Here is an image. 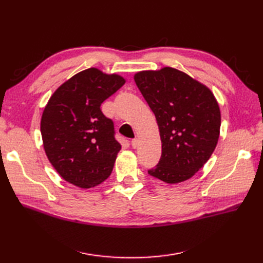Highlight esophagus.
<instances>
[{
	"instance_id": "esophagus-1",
	"label": "esophagus",
	"mask_w": 263,
	"mask_h": 263,
	"mask_svg": "<svg viewBox=\"0 0 263 263\" xmlns=\"http://www.w3.org/2000/svg\"><path fill=\"white\" fill-rule=\"evenodd\" d=\"M132 146H133V148H137L138 147V139L137 138L132 139Z\"/></svg>"
}]
</instances>
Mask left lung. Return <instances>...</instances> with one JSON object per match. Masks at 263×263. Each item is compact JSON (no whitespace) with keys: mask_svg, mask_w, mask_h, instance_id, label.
Instances as JSON below:
<instances>
[{"mask_svg":"<svg viewBox=\"0 0 263 263\" xmlns=\"http://www.w3.org/2000/svg\"><path fill=\"white\" fill-rule=\"evenodd\" d=\"M153 110L162 144L161 158L148 173L166 183L192 178L217 145L220 110L209 87L177 69L135 74Z\"/></svg>","mask_w":263,"mask_h":263,"instance_id":"left-lung-1","label":"left lung"}]
</instances>
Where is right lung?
Segmentation results:
<instances>
[{
  "label": "right lung",
  "instance_id": "add662e5",
  "mask_svg": "<svg viewBox=\"0 0 263 263\" xmlns=\"http://www.w3.org/2000/svg\"><path fill=\"white\" fill-rule=\"evenodd\" d=\"M124 78L95 68L77 73L51 95L41 132L46 155L61 178L90 189L112 173L122 146L101 104L124 85Z\"/></svg>",
  "mask_w": 263,
  "mask_h": 263
}]
</instances>
